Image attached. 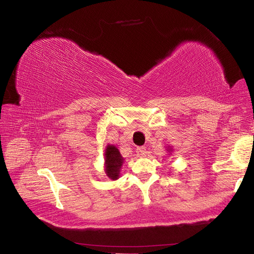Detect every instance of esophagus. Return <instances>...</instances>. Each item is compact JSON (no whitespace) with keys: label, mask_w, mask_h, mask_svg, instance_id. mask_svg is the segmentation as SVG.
Listing matches in <instances>:
<instances>
[{"label":"esophagus","mask_w":254,"mask_h":254,"mask_svg":"<svg viewBox=\"0 0 254 254\" xmlns=\"http://www.w3.org/2000/svg\"><path fill=\"white\" fill-rule=\"evenodd\" d=\"M136 154L139 156H145L146 155V149L144 146H140L136 149Z\"/></svg>","instance_id":"esophagus-1"}]
</instances>
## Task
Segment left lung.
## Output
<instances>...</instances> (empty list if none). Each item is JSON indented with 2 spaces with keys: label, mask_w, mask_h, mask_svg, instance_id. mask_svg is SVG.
I'll return each mask as SVG.
<instances>
[{
  "label": "left lung",
  "mask_w": 254,
  "mask_h": 254,
  "mask_svg": "<svg viewBox=\"0 0 254 254\" xmlns=\"http://www.w3.org/2000/svg\"><path fill=\"white\" fill-rule=\"evenodd\" d=\"M167 151L169 152V153H171V152H172V147H171V146H168V147H167Z\"/></svg>",
  "instance_id": "obj_1"
}]
</instances>
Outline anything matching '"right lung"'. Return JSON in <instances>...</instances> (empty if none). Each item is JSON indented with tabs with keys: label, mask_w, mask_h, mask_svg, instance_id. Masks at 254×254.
<instances>
[{
	"label": "right lung",
	"mask_w": 254,
	"mask_h": 254,
	"mask_svg": "<svg viewBox=\"0 0 254 254\" xmlns=\"http://www.w3.org/2000/svg\"><path fill=\"white\" fill-rule=\"evenodd\" d=\"M124 162V158L115 145L108 144L104 152V171L111 180H118Z\"/></svg>",
	"instance_id": "add662e5"
}]
</instances>
